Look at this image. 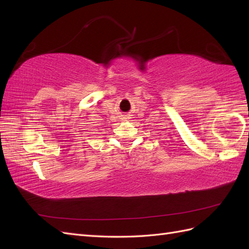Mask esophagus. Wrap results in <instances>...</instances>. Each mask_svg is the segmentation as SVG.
<instances>
[{
  "mask_svg": "<svg viewBox=\"0 0 249 249\" xmlns=\"http://www.w3.org/2000/svg\"><path fill=\"white\" fill-rule=\"evenodd\" d=\"M124 119H126V115H124Z\"/></svg>",
  "mask_w": 249,
  "mask_h": 249,
  "instance_id": "1",
  "label": "esophagus"
}]
</instances>
